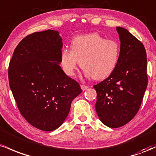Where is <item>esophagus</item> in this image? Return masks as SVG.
<instances>
[{
  "instance_id": "1",
  "label": "esophagus",
  "mask_w": 156,
  "mask_h": 156,
  "mask_svg": "<svg viewBox=\"0 0 156 156\" xmlns=\"http://www.w3.org/2000/svg\"><path fill=\"white\" fill-rule=\"evenodd\" d=\"M87 87L88 86H87V85H81V88L83 90H85L86 89H87Z\"/></svg>"
}]
</instances>
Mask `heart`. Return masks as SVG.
Segmentation results:
<instances>
[{
	"instance_id": "obj_1",
	"label": "heart",
	"mask_w": 156,
	"mask_h": 156,
	"mask_svg": "<svg viewBox=\"0 0 156 156\" xmlns=\"http://www.w3.org/2000/svg\"><path fill=\"white\" fill-rule=\"evenodd\" d=\"M119 57L120 47L117 42L91 33L73 38L71 50L61 51L60 65L68 76H73L80 62L85 76L101 80L115 71Z\"/></svg>"
}]
</instances>
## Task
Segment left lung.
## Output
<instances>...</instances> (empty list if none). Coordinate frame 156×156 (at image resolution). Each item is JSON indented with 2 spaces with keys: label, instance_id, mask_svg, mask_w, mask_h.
Wrapping results in <instances>:
<instances>
[{
  "label": "left lung",
  "instance_id": "8db88e82",
  "mask_svg": "<svg viewBox=\"0 0 156 156\" xmlns=\"http://www.w3.org/2000/svg\"><path fill=\"white\" fill-rule=\"evenodd\" d=\"M120 57L115 71L94 87L96 111L104 125L122 127L139 111L147 86V54L144 45L127 29L116 27Z\"/></svg>",
  "mask_w": 156,
  "mask_h": 156
}]
</instances>
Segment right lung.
I'll list each match as a JSON object with an SVG mask.
<instances>
[{
	"instance_id": "right-lung-1",
	"label": "right lung",
	"mask_w": 156,
	"mask_h": 156,
	"mask_svg": "<svg viewBox=\"0 0 156 156\" xmlns=\"http://www.w3.org/2000/svg\"><path fill=\"white\" fill-rule=\"evenodd\" d=\"M62 48L57 31L32 33L17 45L9 66V83L19 111L41 130L58 128L82 92L59 66Z\"/></svg>"
}]
</instances>
